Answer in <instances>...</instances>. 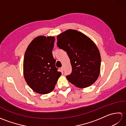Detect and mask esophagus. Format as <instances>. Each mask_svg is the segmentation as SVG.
<instances>
[{"instance_id": "34e87169", "label": "esophagus", "mask_w": 126, "mask_h": 126, "mask_svg": "<svg viewBox=\"0 0 126 126\" xmlns=\"http://www.w3.org/2000/svg\"><path fill=\"white\" fill-rule=\"evenodd\" d=\"M61 69H62V70H64V66H62V67H61Z\"/></svg>"}]
</instances>
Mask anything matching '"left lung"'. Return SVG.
<instances>
[{
    "instance_id": "1",
    "label": "left lung",
    "mask_w": 126,
    "mask_h": 126,
    "mask_svg": "<svg viewBox=\"0 0 126 126\" xmlns=\"http://www.w3.org/2000/svg\"><path fill=\"white\" fill-rule=\"evenodd\" d=\"M57 45L65 51L70 60L71 74L66 76L71 83L80 88L90 86L100 73L101 56L97 46L84 34L66 30L57 37Z\"/></svg>"
}]
</instances>
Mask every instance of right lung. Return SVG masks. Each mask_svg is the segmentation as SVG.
<instances>
[{
  "label": "right lung",
  "instance_id": "add662e5",
  "mask_svg": "<svg viewBox=\"0 0 126 126\" xmlns=\"http://www.w3.org/2000/svg\"><path fill=\"white\" fill-rule=\"evenodd\" d=\"M55 40L54 37H37L25 53L24 77L29 86L40 94L51 92L62 74L56 68L52 55Z\"/></svg>",
  "mask_w": 126,
  "mask_h": 126
}]
</instances>
